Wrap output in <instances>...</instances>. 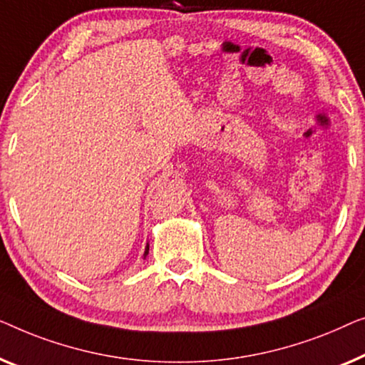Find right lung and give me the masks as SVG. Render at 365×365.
Listing matches in <instances>:
<instances>
[{
	"instance_id": "add662e5",
	"label": "right lung",
	"mask_w": 365,
	"mask_h": 365,
	"mask_svg": "<svg viewBox=\"0 0 365 365\" xmlns=\"http://www.w3.org/2000/svg\"><path fill=\"white\" fill-rule=\"evenodd\" d=\"M148 255V246H147V248H145V256Z\"/></svg>"
}]
</instances>
